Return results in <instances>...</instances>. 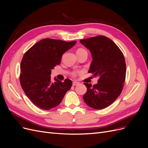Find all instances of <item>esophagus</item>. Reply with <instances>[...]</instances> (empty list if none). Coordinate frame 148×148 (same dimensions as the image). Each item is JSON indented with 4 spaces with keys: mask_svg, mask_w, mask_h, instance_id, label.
<instances>
[{
    "mask_svg": "<svg viewBox=\"0 0 148 148\" xmlns=\"http://www.w3.org/2000/svg\"><path fill=\"white\" fill-rule=\"evenodd\" d=\"M79 83H78V82H73V86H77V85H78Z\"/></svg>",
    "mask_w": 148,
    "mask_h": 148,
    "instance_id": "34e87169",
    "label": "esophagus"
}]
</instances>
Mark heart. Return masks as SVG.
I'll list each match as a JSON object with an SVG mask.
<instances>
[{
	"mask_svg": "<svg viewBox=\"0 0 148 148\" xmlns=\"http://www.w3.org/2000/svg\"><path fill=\"white\" fill-rule=\"evenodd\" d=\"M87 53V51L85 50L83 48H79L77 49V53ZM77 75V72H73L72 73V76L73 77H76Z\"/></svg>",
	"mask_w": 148,
	"mask_h": 148,
	"instance_id": "b5f03b06",
	"label": "heart"
}]
</instances>
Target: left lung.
I'll use <instances>...</instances> for the list:
<instances>
[{
  "label": "left lung",
  "mask_w": 148,
  "mask_h": 148,
  "mask_svg": "<svg viewBox=\"0 0 148 148\" xmlns=\"http://www.w3.org/2000/svg\"><path fill=\"white\" fill-rule=\"evenodd\" d=\"M90 51L92 61L88 72L98 77L97 83L92 86L84 83L87 91L83 96L86 104L95 109L109 106L120 95L126 77V64L119 47L104 36L80 40Z\"/></svg>",
  "instance_id": "left-lung-1"
}]
</instances>
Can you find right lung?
Wrapping results in <instances>:
<instances>
[{
    "mask_svg": "<svg viewBox=\"0 0 148 148\" xmlns=\"http://www.w3.org/2000/svg\"><path fill=\"white\" fill-rule=\"evenodd\" d=\"M76 43L46 38L25 53L20 64V84L26 96L38 108H54L72 86L69 79L62 82L55 78L56 82H53L50 75L51 70L60 64L62 55Z\"/></svg>",
    "mask_w": 148,
    "mask_h": 148,
    "instance_id": "1",
    "label": "right lung"
}]
</instances>
